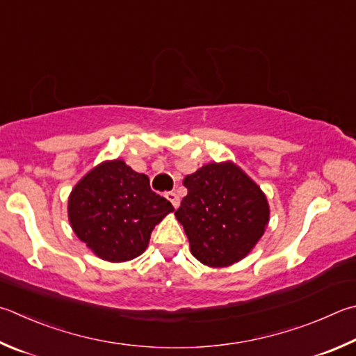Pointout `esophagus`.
Instances as JSON below:
<instances>
[{
    "label": "esophagus",
    "mask_w": 356,
    "mask_h": 356,
    "mask_svg": "<svg viewBox=\"0 0 356 356\" xmlns=\"http://www.w3.org/2000/svg\"><path fill=\"white\" fill-rule=\"evenodd\" d=\"M165 197H166L168 200H170L174 209H177L179 204H180V197L176 195V193H174V191H168L166 195H165Z\"/></svg>",
    "instance_id": "1"
}]
</instances>
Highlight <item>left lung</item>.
<instances>
[{
  "instance_id": "8db88e82",
  "label": "left lung",
  "mask_w": 356,
  "mask_h": 356,
  "mask_svg": "<svg viewBox=\"0 0 356 356\" xmlns=\"http://www.w3.org/2000/svg\"><path fill=\"white\" fill-rule=\"evenodd\" d=\"M188 195L176 210L191 254L210 268L230 266L249 254L269 222V204L234 161L204 165L184 179Z\"/></svg>"
}]
</instances>
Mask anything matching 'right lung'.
Returning a JSON list of instances; mask_svg holds the SVG:
<instances>
[{
  "instance_id": "add662e5",
  "label": "right lung",
  "mask_w": 356,
  "mask_h": 356,
  "mask_svg": "<svg viewBox=\"0 0 356 356\" xmlns=\"http://www.w3.org/2000/svg\"><path fill=\"white\" fill-rule=\"evenodd\" d=\"M170 200L149 186L146 174L107 160L88 171L68 197L71 229L106 261H129L146 250L151 232L171 213Z\"/></svg>"
}]
</instances>
